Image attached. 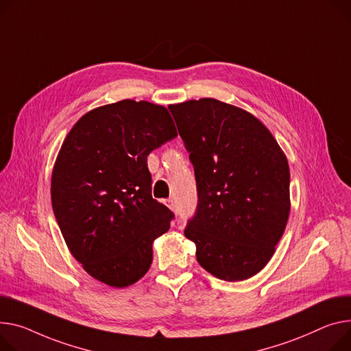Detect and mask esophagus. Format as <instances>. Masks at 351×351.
<instances>
[{
  "label": "esophagus",
  "instance_id": "esophagus-1",
  "mask_svg": "<svg viewBox=\"0 0 351 351\" xmlns=\"http://www.w3.org/2000/svg\"><path fill=\"white\" fill-rule=\"evenodd\" d=\"M165 204L171 208V210H173V212H175V210H176V207H175V202L172 200V199H168V200H165Z\"/></svg>",
  "mask_w": 351,
  "mask_h": 351
}]
</instances>
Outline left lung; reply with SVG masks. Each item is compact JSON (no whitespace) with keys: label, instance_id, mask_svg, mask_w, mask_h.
I'll use <instances>...</instances> for the list:
<instances>
[{"label":"left lung","instance_id":"1","mask_svg":"<svg viewBox=\"0 0 351 351\" xmlns=\"http://www.w3.org/2000/svg\"><path fill=\"white\" fill-rule=\"evenodd\" d=\"M197 184L184 236L197 263L223 281H244L271 260L291 210L288 159L248 111L216 99L169 106Z\"/></svg>","mask_w":351,"mask_h":351}]
</instances>
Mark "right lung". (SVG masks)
Here are the masks:
<instances>
[{
  "label": "right lung",
  "mask_w": 351,
  "mask_h": 351,
  "mask_svg": "<svg viewBox=\"0 0 351 351\" xmlns=\"http://www.w3.org/2000/svg\"><path fill=\"white\" fill-rule=\"evenodd\" d=\"M178 136L169 111L121 100L86 112L56 158L51 197L67 248L97 281L125 288L152 264L175 217L151 195L147 156Z\"/></svg>",
  "instance_id": "1"
}]
</instances>
